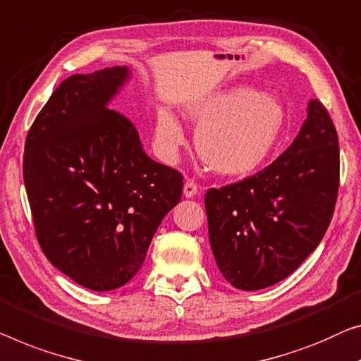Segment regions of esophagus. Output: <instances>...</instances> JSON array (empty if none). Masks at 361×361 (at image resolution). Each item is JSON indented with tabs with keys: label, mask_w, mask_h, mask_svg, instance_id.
Returning <instances> with one entry per match:
<instances>
[{
	"label": "esophagus",
	"mask_w": 361,
	"mask_h": 361,
	"mask_svg": "<svg viewBox=\"0 0 361 361\" xmlns=\"http://www.w3.org/2000/svg\"><path fill=\"white\" fill-rule=\"evenodd\" d=\"M183 195H185V197H188V199L195 197L197 195V185H196V183L191 181V180H186L185 186H183Z\"/></svg>",
	"instance_id": "34e87169"
}]
</instances>
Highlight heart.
<instances>
[{
  "instance_id": "heart-1",
  "label": "heart",
  "mask_w": 361,
  "mask_h": 361,
  "mask_svg": "<svg viewBox=\"0 0 361 361\" xmlns=\"http://www.w3.org/2000/svg\"><path fill=\"white\" fill-rule=\"evenodd\" d=\"M185 116L197 128V155L222 176H245L259 169L281 141L287 121L277 97L248 85L197 97L185 106ZM155 141L166 159H173L186 142L180 121L165 109L157 113Z\"/></svg>"
}]
</instances>
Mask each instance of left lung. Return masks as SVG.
<instances>
[{"instance_id":"left-lung-1","label":"left lung","mask_w":361,"mask_h":361,"mask_svg":"<svg viewBox=\"0 0 361 361\" xmlns=\"http://www.w3.org/2000/svg\"><path fill=\"white\" fill-rule=\"evenodd\" d=\"M338 190V141L331 116L310 100L288 149L235 185L209 190V241L225 281L246 292L283 281L321 243Z\"/></svg>"}]
</instances>
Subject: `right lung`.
Returning <instances> with one entry per match:
<instances>
[{"instance_id":"1","label":"right lung","mask_w":361,"mask_h":361,"mask_svg":"<svg viewBox=\"0 0 361 361\" xmlns=\"http://www.w3.org/2000/svg\"><path fill=\"white\" fill-rule=\"evenodd\" d=\"M128 66L74 74L58 85L25 139L24 185L35 233L56 269L94 292L128 283L183 176L144 152L133 121L110 104Z\"/></svg>"}]
</instances>
